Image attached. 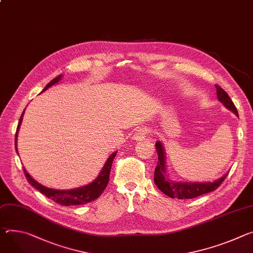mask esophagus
<instances>
[{
    "instance_id": "esophagus-1",
    "label": "esophagus",
    "mask_w": 253,
    "mask_h": 253,
    "mask_svg": "<svg viewBox=\"0 0 253 253\" xmlns=\"http://www.w3.org/2000/svg\"><path fill=\"white\" fill-rule=\"evenodd\" d=\"M147 129L146 128H139L138 130L136 131V133L134 134V139L136 140V141H140V140H142L144 137L146 136V133H147Z\"/></svg>"
}]
</instances>
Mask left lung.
<instances>
[{
    "label": "left lung",
    "mask_w": 253,
    "mask_h": 253,
    "mask_svg": "<svg viewBox=\"0 0 253 253\" xmlns=\"http://www.w3.org/2000/svg\"><path fill=\"white\" fill-rule=\"evenodd\" d=\"M217 89V97L218 100L231 112H233L236 116H238V112L233 104L230 97L228 96L226 91L219 85L216 84ZM156 146V152L158 154V163L154 170V182L156 187L162 191L167 196L174 199H193L197 198L199 196H202L204 194L210 193L215 191L228 173L224 174L219 179L213 181V182H179V181H173L169 179L166 175L167 170V164H166V152L165 147L163 146V143L157 141L155 143Z\"/></svg>",
    "instance_id": "left-lung-1"
}]
</instances>
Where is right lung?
Listing matches in <instances>:
<instances>
[{"mask_svg": "<svg viewBox=\"0 0 253 253\" xmlns=\"http://www.w3.org/2000/svg\"><path fill=\"white\" fill-rule=\"evenodd\" d=\"M61 78H62V76L60 75V76L56 77L55 79H53L49 84H46V86L43 88L42 91L46 90L51 85L57 84L61 80ZM42 91H41V93H42ZM24 111H23L21 117H20L19 124H18L17 131H16V136H15V146H16V151L17 152H18V149H17L18 131H19L20 125L22 123ZM116 154H117V152L115 151L114 153H112L109 156L104 168L102 169L98 177L94 181H91L90 183H88V185H86V186H84V187H81V188H78V189H74V190H53V189L46 188V187L40 185L39 182H37L33 177H31V175L27 172L25 168H23V169H24V173H25V175L27 177V180H28L30 185L33 188H35L36 190H38L41 194L45 195L47 198L54 201L55 203L60 204L62 206L84 205V204L89 203L91 201H95L96 199H98L102 195L104 190L106 189L108 182H109V178H110V171H111V168H112V163H113L115 156H116Z\"/></svg>", "mask_w": 253, "mask_h": 253, "instance_id": "1", "label": "right lung"}]
</instances>
